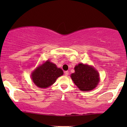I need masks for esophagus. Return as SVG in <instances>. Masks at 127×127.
I'll list each match as a JSON object with an SVG mask.
<instances>
[{
	"instance_id": "1",
	"label": "esophagus",
	"mask_w": 127,
	"mask_h": 127,
	"mask_svg": "<svg viewBox=\"0 0 127 127\" xmlns=\"http://www.w3.org/2000/svg\"><path fill=\"white\" fill-rule=\"evenodd\" d=\"M69 74V72L68 71H65V76H67Z\"/></svg>"
}]
</instances>
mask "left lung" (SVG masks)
Segmentation results:
<instances>
[{
  "mask_svg": "<svg viewBox=\"0 0 127 127\" xmlns=\"http://www.w3.org/2000/svg\"><path fill=\"white\" fill-rule=\"evenodd\" d=\"M74 70L75 72L71 74V78L81 91H91L98 85L99 73L91 66L79 64L74 67Z\"/></svg>",
  "mask_w": 127,
  "mask_h": 127,
  "instance_id": "8db88e82",
  "label": "left lung"
}]
</instances>
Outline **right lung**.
<instances>
[{"label":"right lung","instance_id":"obj_1","mask_svg":"<svg viewBox=\"0 0 127 127\" xmlns=\"http://www.w3.org/2000/svg\"><path fill=\"white\" fill-rule=\"evenodd\" d=\"M64 74L61 69L58 68L49 61L38 67L32 73V79L36 86L47 88L55 83L57 78Z\"/></svg>","mask_w":127,"mask_h":127}]
</instances>
